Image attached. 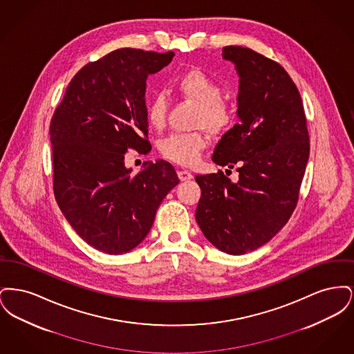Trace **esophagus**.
<instances>
[{
    "label": "esophagus",
    "instance_id": "1",
    "mask_svg": "<svg viewBox=\"0 0 354 354\" xmlns=\"http://www.w3.org/2000/svg\"><path fill=\"white\" fill-rule=\"evenodd\" d=\"M178 176H179V179L182 180V182H185V180H191L194 176H192V174L191 172H188V171H178Z\"/></svg>",
    "mask_w": 354,
    "mask_h": 354
}]
</instances>
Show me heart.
<instances>
[{"mask_svg":"<svg viewBox=\"0 0 354 354\" xmlns=\"http://www.w3.org/2000/svg\"><path fill=\"white\" fill-rule=\"evenodd\" d=\"M175 88L185 101L196 104L194 124L203 127L209 134H220L232 122V111L221 101V88L216 81L202 70L191 68L183 73ZM167 115V102L163 95H153L147 103L146 118L153 129H162ZM207 145L201 133L169 135L160 143L162 155L180 166H192L199 160Z\"/></svg>","mask_w":354,"mask_h":354,"instance_id":"obj_1","label":"heart"}]
</instances>
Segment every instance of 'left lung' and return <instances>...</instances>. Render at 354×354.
Here are the masks:
<instances>
[{
    "mask_svg": "<svg viewBox=\"0 0 354 354\" xmlns=\"http://www.w3.org/2000/svg\"><path fill=\"white\" fill-rule=\"evenodd\" d=\"M221 55L239 75L240 122L221 136L212 160L236 165L239 180L223 172L198 175L195 218L221 252L244 254L268 243L295 211L309 135L300 93L283 66L241 46H225Z\"/></svg>",
    "mask_w": 354,
    "mask_h": 354,
    "instance_id": "8db88e82",
    "label": "left lung"
}]
</instances>
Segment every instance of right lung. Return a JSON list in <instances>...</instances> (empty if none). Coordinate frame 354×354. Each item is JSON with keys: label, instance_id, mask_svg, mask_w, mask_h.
Masks as SVG:
<instances>
[{"label": "right lung", "instance_id": "obj_1", "mask_svg": "<svg viewBox=\"0 0 354 354\" xmlns=\"http://www.w3.org/2000/svg\"><path fill=\"white\" fill-rule=\"evenodd\" d=\"M174 55L124 48L87 64L51 119L55 201L74 231L101 252L138 247L179 183L163 159L146 162L136 174L124 166L129 149L150 147L146 81Z\"/></svg>", "mask_w": 354, "mask_h": 354}]
</instances>
